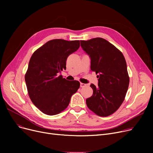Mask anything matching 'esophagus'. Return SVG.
<instances>
[{"mask_svg": "<svg viewBox=\"0 0 153 153\" xmlns=\"http://www.w3.org/2000/svg\"><path fill=\"white\" fill-rule=\"evenodd\" d=\"M80 86H81V87H84L86 86V84H84V83H81L80 84Z\"/></svg>", "mask_w": 153, "mask_h": 153, "instance_id": "1", "label": "esophagus"}]
</instances>
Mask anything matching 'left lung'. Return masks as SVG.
<instances>
[{
	"instance_id": "8db88e82",
	"label": "left lung",
	"mask_w": 153,
	"mask_h": 153,
	"mask_svg": "<svg viewBox=\"0 0 153 153\" xmlns=\"http://www.w3.org/2000/svg\"><path fill=\"white\" fill-rule=\"evenodd\" d=\"M81 46L91 58V69L99 74L98 86L91 84L93 94L86 99L87 105L99 116H109L122 105L128 89L125 59L114 45L102 38L81 40Z\"/></svg>"
}]
</instances>
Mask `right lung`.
<instances>
[{
    "label": "right lung",
    "mask_w": 153,
    "mask_h": 153,
    "mask_svg": "<svg viewBox=\"0 0 153 153\" xmlns=\"http://www.w3.org/2000/svg\"><path fill=\"white\" fill-rule=\"evenodd\" d=\"M79 46V40L52 39L32 54L25 80L31 102L43 114L54 115L61 113L79 88V81H69L58 76L66 69L69 55Z\"/></svg>",
    "instance_id": "add662e5"
}]
</instances>
